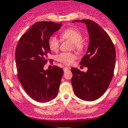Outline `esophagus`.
<instances>
[{"label":"esophagus","instance_id":"esophagus-1","mask_svg":"<svg viewBox=\"0 0 128 128\" xmlns=\"http://www.w3.org/2000/svg\"><path fill=\"white\" fill-rule=\"evenodd\" d=\"M63 70H64V72H67V70H69V68H68V67H64V68H63Z\"/></svg>","mask_w":128,"mask_h":128}]
</instances>
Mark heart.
I'll return each mask as SVG.
<instances>
[{"instance_id": "obj_1", "label": "heart", "mask_w": 128, "mask_h": 128, "mask_svg": "<svg viewBox=\"0 0 128 128\" xmlns=\"http://www.w3.org/2000/svg\"><path fill=\"white\" fill-rule=\"evenodd\" d=\"M61 40H68L73 42V47L76 50L81 51L84 44L82 41V35L79 30L74 29H67L63 30L60 34ZM49 49L53 52H57L60 48V40L56 36H52L48 40ZM76 58L75 55L72 53H61L57 56V60L62 64L70 65L72 64Z\"/></svg>"}]
</instances>
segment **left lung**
Listing matches in <instances>:
<instances>
[{"instance_id":"obj_1","label":"left lung","mask_w":128,"mask_h":128,"mask_svg":"<svg viewBox=\"0 0 128 128\" xmlns=\"http://www.w3.org/2000/svg\"><path fill=\"white\" fill-rule=\"evenodd\" d=\"M85 23L89 35L86 54L79 64L86 67V72L76 68L73 73L72 84L74 94L79 99L93 101L106 92L113 77L116 63V50L110 36L100 26L91 20L72 22Z\"/></svg>"}]
</instances>
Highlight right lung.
<instances>
[{"label": "right lung", "instance_id": "1", "mask_svg": "<svg viewBox=\"0 0 128 128\" xmlns=\"http://www.w3.org/2000/svg\"><path fill=\"white\" fill-rule=\"evenodd\" d=\"M62 23L39 22L35 23L19 40L16 50L18 79L32 99L48 102L58 95L64 71L54 66L44 70L50 54L48 40L60 29Z\"/></svg>", "mask_w": 128, "mask_h": 128}]
</instances>
